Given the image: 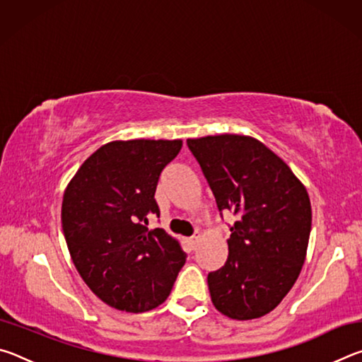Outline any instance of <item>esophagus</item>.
Here are the masks:
<instances>
[{"label": "esophagus", "instance_id": "1", "mask_svg": "<svg viewBox=\"0 0 362 362\" xmlns=\"http://www.w3.org/2000/svg\"><path fill=\"white\" fill-rule=\"evenodd\" d=\"M198 243H199V236H192L188 240V244H189V247H192V249H194L196 244H198Z\"/></svg>", "mask_w": 362, "mask_h": 362}]
</instances>
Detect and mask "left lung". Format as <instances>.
Returning a JSON list of instances; mask_svg holds the SVG:
<instances>
[{"mask_svg":"<svg viewBox=\"0 0 362 362\" xmlns=\"http://www.w3.org/2000/svg\"><path fill=\"white\" fill-rule=\"evenodd\" d=\"M218 211L238 216L228 259L209 273L212 303L238 321L273 311L302 272L311 230L308 192L260 140L240 134L188 139Z\"/></svg>","mask_w":362,"mask_h":362,"instance_id":"1","label":"left lung"}]
</instances>
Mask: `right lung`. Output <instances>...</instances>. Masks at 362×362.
I'll list each match as a JSON object with an SVG mask.
<instances>
[{"mask_svg": "<svg viewBox=\"0 0 362 362\" xmlns=\"http://www.w3.org/2000/svg\"><path fill=\"white\" fill-rule=\"evenodd\" d=\"M182 140H113L95 150L65 188L62 228L79 276L103 303L142 313L169 297L185 263L179 240L163 228L155 201L161 170Z\"/></svg>", "mask_w": 362, "mask_h": 362, "instance_id": "right-lung-1", "label": "right lung"}]
</instances>
